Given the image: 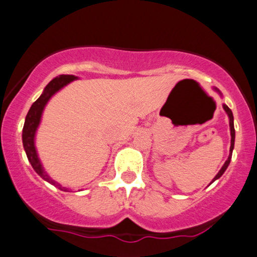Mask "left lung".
<instances>
[{
    "instance_id": "8db88e82",
    "label": "left lung",
    "mask_w": 257,
    "mask_h": 257,
    "mask_svg": "<svg viewBox=\"0 0 257 257\" xmlns=\"http://www.w3.org/2000/svg\"><path fill=\"white\" fill-rule=\"evenodd\" d=\"M215 90H216L217 92H218L219 95H220V91H219L218 89H217V87H215ZM223 109L225 110V112L228 113V116H229L230 134H231V146H230V153H229V158H228V160H226L225 162H224L223 167L220 168V171L218 172V173H217V175H216L215 178H213V180L211 181V183H213V181H215V180L219 179V178L222 177V175H223L224 172H225L226 168H228L229 164H230V161H231V157H232V149H233V146H235V128H233V115H232V111H231V110L229 109V106H228V105H225V104H223ZM211 183H210V184H211Z\"/></svg>"
}]
</instances>
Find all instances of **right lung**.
I'll list each match as a JSON object with an SVG mask.
<instances>
[{"instance_id": "add662e5", "label": "right lung", "mask_w": 257, "mask_h": 257, "mask_svg": "<svg viewBox=\"0 0 257 257\" xmlns=\"http://www.w3.org/2000/svg\"><path fill=\"white\" fill-rule=\"evenodd\" d=\"M74 79H77V77L72 76V74H61V76L52 79L51 82L47 84L46 87H45L44 92L41 93V96L35 100L33 104H32L27 116H26L25 125H24V129H22V144H24L25 152L26 154H27L28 161L31 162L32 167L34 168V171L40 175L42 179L48 181V183L52 185H54V186L59 188V190L65 191V192H67L69 188L61 186L59 183H57V181L51 179L50 175L45 172L44 167H42L41 165V161L39 160L37 149H35L34 140H35V133H37L39 124H40L42 111H44L47 102L51 99V97L53 96L54 93L58 92L60 89H63V87L65 85H67L69 83L73 82Z\"/></svg>"}]
</instances>
